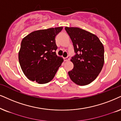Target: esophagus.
<instances>
[{"label":"esophagus","instance_id":"1","mask_svg":"<svg viewBox=\"0 0 121 121\" xmlns=\"http://www.w3.org/2000/svg\"><path fill=\"white\" fill-rule=\"evenodd\" d=\"M70 56H68V57H65V58H64V60L65 61H68L69 60H70Z\"/></svg>","mask_w":121,"mask_h":121}]
</instances>
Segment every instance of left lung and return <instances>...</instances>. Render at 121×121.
I'll return each mask as SVG.
<instances>
[{
	"mask_svg": "<svg viewBox=\"0 0 121 121\" xmlns=\"http://www.w3.org/2000/svg\"><path fill=\"white\" fill-rule=\"evenodd\" d=\"M76 55L71 59L74 68L68 72L70 78L77 85H86L97 78L103 68L104 50L99 38L78 27H66Z\"/></svg>",
	"mask_w": 121,
	"mask_h": 121,
	"instance_id": "left-lung-1",
	"label": "left lung"
}]
</instances>
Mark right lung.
I'll list each match as a JSON object with an SVG mask.
<instances>
[{
  "mask_svg": "<svg viewBox=\"0 0 121 121\" xmlns=\"http://www.w3.org/2000/svg\"><path fill=\"white\" fill-rule=\"evenodd\" d=\"M63 27L33 31L23 39L18 53L20 66L29 80L39 84L52 80L64 59L57 56L55 37Z\"/></svg>",
  "mask_w": 121,
  "mask_h": 121,
  "instance_id": "add662e5",
  "label": "right lung"
}]
</instances>
